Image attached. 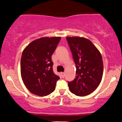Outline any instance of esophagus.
Listing matches in <instances>:
<instances>
[{
    "label": "esophagus",
    "mask_w": 122,
    "mask_h": 122,
    "mask_svg": "<svg viewBox=\"0 0 122 122\" xmlns=\"http://www.w3.org/2000/svg\"><path fill=\"white\" fill-rule=\"evenodd\" d=\"M61 76H62V77L64 78L65 77V72H61Z\"/></svg>",
    "instance_id": "1"
}]
</instances>
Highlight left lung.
<instances>
[{"mask_svg": "<svg viewBox=\"0 0 122 122\" xmlns=\"http://www.w3.org/2000/svg\"><path fill=\"white\" fill-rule=\"evenodd\" d=\"M76 65V77L68 82L70 92L80 97L88 95L99 85L103 73L101 53L88 39L67 37Z\"/></svg>", "mask_w": 122, "mask_h": 122, "instance_id": "left-lung-1", "label": "left lung"}]
</instances>
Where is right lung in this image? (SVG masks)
Returning <instances> with one entry per match:
<instances>
[{
	"label": "right lung",
	"mask_w": 122,
	"mask_h": 122,
	"mask_svg": "<svg viewBox=\"0 0 122 122\" xmlns=\"http://www.w3.org/2000/svg\"><path fill=\"white\" fill-rule=\"evenodd\" d=\"M61 37H42L29 44L22 52L20 73L27 89L38 96H47L55 90L59 76L53 72L51 56Z\"/></svg>",
	"instance_id": "add662e5"
}]
</instances>
